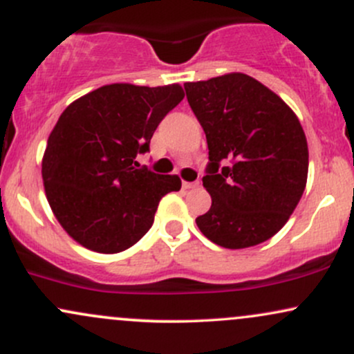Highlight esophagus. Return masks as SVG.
Returning <instances> with one entry per match:
<instances>
[{"mask_svg":"<svg viewBox=\"0 0 354 354\" xmlns=\"http://www.w3.org/2000/svg\"><path fill=\"white\" fill-rule=\"evenodd\" d=\"M200 185V183H189V181H183V188L185 189H191V188H196V186Z\"/></svg>","mask_w":354,"mask_h":354,"instance_id":"esophagus-1","label":"esophagus"}]
</instances>
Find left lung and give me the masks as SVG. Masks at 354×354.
<instances>
[{"instance_id": "left-lung-1", "label": "left lung", "mask_w": 354, "mask_h": 354, "mask_svg": "<svg viewBox=\"0 0 354 354\" xmlns=\"http://www.w3.org/2000/svg\"><path fill=\"white\" fill-rule=\"evenodd\" d=\"M205 129L211 194L198 228L228 250L256 246L286 225L308 180V143L298 116L276 93L245 73L185 83Z\"/></svg>"}]
</instances>
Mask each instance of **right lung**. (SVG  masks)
<instances>
[{
	"instance_id": "right-lung-1",
	"label": "right lung",
	"mask_w": 354,
	"mask_h": 354,
	"mask_svg": "<svg viewBox=\"0 0 354 354\" xmlns=\"http://www.w3.org/2000/svg\"><path fill=\"white\" fill-rule=\"evenodd\" d=\"M183 98L178 83H113L61 113L43 154V185L53 214L81 246L104 254L128 250L151 228L161 198L180 191L178 174L138 169L135 158Z\"/></svg>"
}]
</instances>
